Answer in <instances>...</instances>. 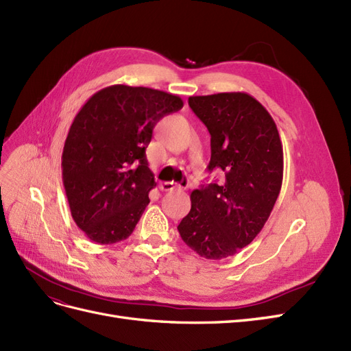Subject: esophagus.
<instances>
[{"label":"esophagus","mask_w":351,"mask_h":351,"mask_svg":"<svg viewBox=\"0 0 351 351\" xmlns=\"http://www.w3.org/2000/svg\"><path fill=\"white\" fill-rule=\"evenodd\" d=\"M159 189H161L162 192H173V190H176V189H182V186H178L174 182H164V183H161V186H159Z\"/></svg>","instance_id":"obj_1"}]
</instances>
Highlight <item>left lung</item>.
<instances>
[{
	"mask_svg": "<svg viewBox=\"0 0 351 351\" xmlns=\"http://www.w3.org/2000/svg\"><path fill=\"white\" fill-rule=\"evenodd\" d=\"M189 105L210 134L208 169L226 171V183L193 190L177 230L202 258L219 261L246 247L268 221L282 184V143L271 114L249 93L190 97Z\"/></svg>",
	"mask_w": 351,
	"mask_h": 351,
	"instance_id": "1",
	"label": "left lung"
}]
</instances>
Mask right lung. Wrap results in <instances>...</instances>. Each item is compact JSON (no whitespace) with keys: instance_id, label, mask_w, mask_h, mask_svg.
I'll return each instance as SVG.
<instances>
[{"instance_id":"obj_1","label":"right lung","mask_w":351,"mask_h":351,"mask_svg":"<svg viewBox=\"0 0 351 351\" xmlns=\"http://www.w3.org/2000/svg\"><path fill=\"white\" fill-rule=\"evenodd\" d=\"M183 108L173 93L112 84L93 93L70 125L61 156L71 217L89 240L129 237L156 186L146 147L156 123Z\"/></svg>"}]
</instances>
